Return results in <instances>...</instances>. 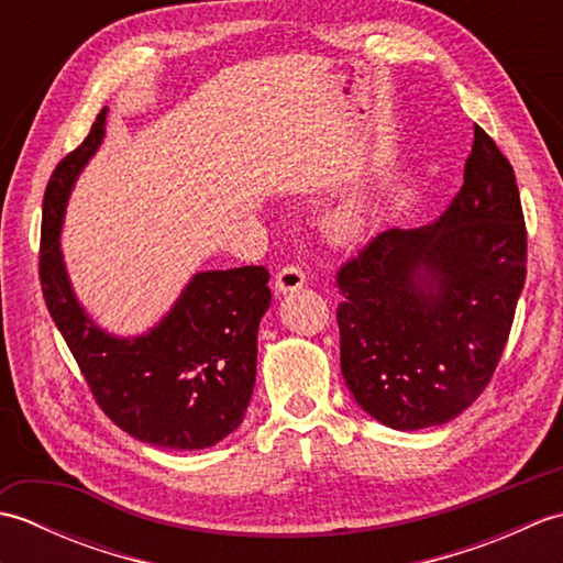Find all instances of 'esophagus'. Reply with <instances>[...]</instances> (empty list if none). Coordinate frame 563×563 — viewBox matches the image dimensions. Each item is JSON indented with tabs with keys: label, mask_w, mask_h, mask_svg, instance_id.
<instances>
[{
	"label": "esophagus",
	"mask_w": 563,
	"mask_h": 563,
	"mask_svg": "<svg viewBox=\"0 0 563 563\" xmlns=\"http://www.w3.org/2000/svg\"><path fill=\"white\" fill-rule=\"evenodd\" d=\"M305 283H307V275L300 266H283L278 275H275V290L280 295L297 292L300 288H305Z\"/></svg>",
	"instance_id": "1"
}]
</instances>
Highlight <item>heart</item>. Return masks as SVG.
I'll return each mask as SVG.
<instances>
[{
	"instance_id": "obj_1",
	"label": "heart",
	"mask_w": 563,
	"mask_h": 563,
	"mask_svg": "<svg viewBox=\"0 0 563 563\" xmlns=\"http://www.w3.org/2000/svg\"><path fill=\"white\" fill-rule=\"evenodd\" d=\"M357 224H361V210L355 206L339 208L331 218V227L336 234H353L357 230Z\"/></svg>"
}]
</instances>
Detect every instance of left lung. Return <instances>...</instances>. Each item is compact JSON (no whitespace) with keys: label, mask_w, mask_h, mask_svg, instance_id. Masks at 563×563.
Masks as SVG:
<instances>
[{"label":"left lung","mask_w":563,"mask_h":563,"mask_svg":"<svg viewBox=\"0 0 563 563\" xmlns=\"http://www.w3.org/2000/svg\"><path fill=\"white\" fill-rule=\"evenodd\" d=\"M528 275L516 172L474 125L464 184L438 222L387 230L336 273L341 373L397 430L452 421L504 355Z\"/></svg>","instance_id":"1"}]
</instances>
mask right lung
Returning a JSON list of instances; mask_svg holds the SVG:
<instances>
[{
	"label": "right lung",
	"mask_w": 563,
	"mask_h": 563,
	"mask_svg": "<svg viewBox=\"0 0 563 563\" xmlns=\"http://www.w3.org/2000/svg\"><path fill=\"white\" fill-rule=\"evenodd\" d=\"M103 123L106 109L45 188L38 273L47 312L93 399L118 428L157 448H210L242 423L254 391L271 275L263 266L198 273L162 324L133 341L93 324L69 288L59 227L71 184L101 145Z\"/></svg>",
	"instance_id": "1"
}]
</instances>
